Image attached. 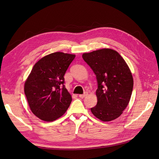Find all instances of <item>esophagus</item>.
I'll return each instance as SVG.
<instances>
[{
    "label": "esophagus",
    "instance_id": "34e87169",
    "mask_svg": "<svg viewBox=\"0 0 159 159\" xmlns=\"http://www.w3.org/2000/svg\"><path fill=\"white\" fill-rule=\"evenodd\" d=\"M87 94H88V93L86 92V93H85L83 94H80L79 97H80V98H85V97H87Z\"/></svg>",
    "mask_w": 159,
    "mask_h": 159
}]
</instances>
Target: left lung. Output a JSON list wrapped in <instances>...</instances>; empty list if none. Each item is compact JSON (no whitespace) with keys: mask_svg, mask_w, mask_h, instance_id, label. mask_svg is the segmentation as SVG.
I'll return each instance as SVG.
<instances>
[{"mask_svg":"<svg viewBox=\"0 0 159 159\" xmlns=\"http://www.w3.org/2000/svg\"><path fill=\"white\" fill-rule=\"evenodd\" d=\"M84 60L96 75L97 104L91 111L102 121L119 117L128 106L133 89V78L125 61L116 51L101 49L85 53Z\"/></svg>","mask_w":159,"mask_h":159,"instance_id":"8db88e82","label":"left lung"}]
</instances>
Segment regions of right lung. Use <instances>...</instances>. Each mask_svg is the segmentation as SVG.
<instances>
[{
  "instance_id": "1",
  "label": "right lung",
  "mask_w": 159,
  "mask_h": 159,
  "mask_svg": "<svg viewBox=\"0 0 159 159\" xmlns=\"http://www.w3.org/2000/svg\"><path fill=\"white\" fill-rule=\"evenodd\" d=\"M75 55L55 52L38 61L25 83L30 108L45 121H53L64 114L72 102L65 88L64 75Z\"/></svg>"
}]
</instances>
